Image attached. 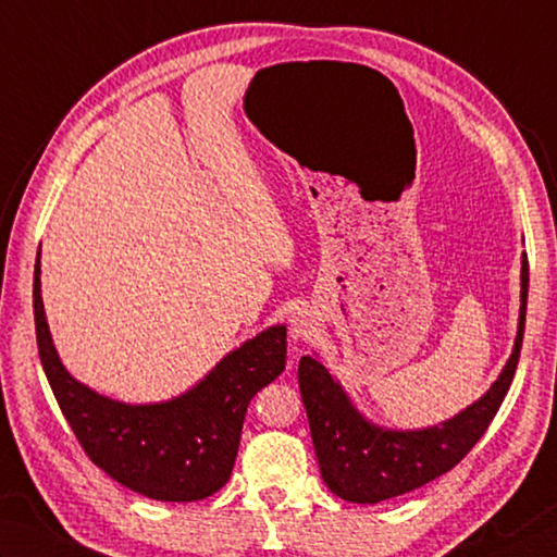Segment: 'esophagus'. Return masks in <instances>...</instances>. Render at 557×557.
Instances as JSON below:
<instances>
[{
    "label": "esophagus",
    "instance_id": "obj_1",
    "mask_svg": "<svg viewBox=\"0 0 557 557\" xmlns=\"http://www.w3.org/2000/svg\"><path fill=\"white\" fill-rule=\"evenodd\" d=\"M311 331V319L307 313H297V315H292V321H289V335L294 337V341H297V337H304Z\"/></svg>",
    "mask_w": 557,
    "mask_h": 557
}]
</instances>
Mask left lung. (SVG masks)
Here are the masks:
<instances>
[{"label": "left lung", "instance_id": "obj_1", "mask_svg": "<svg viewBox=\"0 0 557 557\" xmlns=\"http://www.w3.org/2000/svg\"><path fill=\"white\" fill-rule=\"evenodd\" d=\"M529 263L521 256V307L515 347L485 394L454 418L422 430H388L367 420L329 369L311 355L299 359V391L315 459L331 493L376 505L428 485L459 463L497 416L517 372L527 323Z\"/></svg>", "mask_w": 557, "mask_h": 557}]
</instances>
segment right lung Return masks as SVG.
<instances>
[{
    "label": "right lung",
    "instance_id": "obj_1",
    "mask_svg": "<svg viewBox=\"0 0 557 557\" xmlns=\"http://www.w3.org/2000/svg\"><path fill=\"white\" fill-rule=\"evenodd\" d=\"M33 315L42 372L84 451L120 485L161 503H195L224 487L250 398L285 372L287 325L277 323L224 355L171 400L123 403L96 394L64 369L54 350L40 297V250Z\"/></svg>",
    "mask_w": 557,
    "mask_h": 557
}]
</instances>
